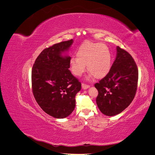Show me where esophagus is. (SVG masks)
<instances>
[{
	"label": "esophagus",
	"instance_id": "34e87169",
	"mask_svg": "<svg viewBox=\"0 0 155 155\" xmlns=\"http://www.w3.org/2000/svg\"><path fill=\"white\" fill-rule=\"evenodd\" d=\"M81 87H82L83 89H87L88 88L90 87V86H89L88 85H87V84H85V83H82Z\"/></svg>",
	"mask_w": 155,
	"mask_h": 155
}]
</instances>
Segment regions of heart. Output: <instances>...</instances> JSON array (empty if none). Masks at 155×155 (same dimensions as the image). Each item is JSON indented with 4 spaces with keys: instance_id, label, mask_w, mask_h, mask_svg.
<instances>
[{
    "instance_id": "1",
    "label": "heart",
    "mask_w": 155,
    "mask_h": 155,
    "mask_svg": "<svg viewBox=\"0 0 155 155\" xmlns=\"http://www.w3.org/2000/svg\"><path fill=\"white\" fill-rule=\"evenodd\" d=\"M76 56L70 61L72 72L76 76H80L85 72V65L91 76H94L97 79L105 77L110 69V51L107 46L101 43L85 42L78 50Z\"/></svg>"
}]
</instances>
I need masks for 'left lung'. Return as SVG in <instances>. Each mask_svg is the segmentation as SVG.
Segmentation results:
<instances>
[{"mask_svg": "<svg viewBox=\"0 0 155 155\" xmlns=\"http://www.w3.org/2000/svg\"><path fill=\"white\" fill-rule=\"evenodd\" d=\"M116 57L107 76L95 84L98 91L96 104L103 114L121 113L133 100L137 90L138 70L127 51L116 47Z\"/></svg>", "mask_w": 155, "mask_h": 155, "instance_id": "1", "label": "left lung"}]
</instances>
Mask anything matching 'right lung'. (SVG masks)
Instances as JSON below:
<instances>
[{
    "label": "right lung",
    "mask_w": 155,
    "mask_h": 155,
    "mask_svg": "<svg viewBox=\"0 0 155 155\" xmlns=\"http://www.w3.org/2000/svg\"><path fill=\"white\" fill-rule=\"evenodd\" d=\"M73 39L46 48L37 58L31 70L32 91L37 104L46 113L64 118L74 110L76 94L81 84L69 70L68 51Z\"/></svg>",
    "instance_id": "add662e5"
}]
</instances>
